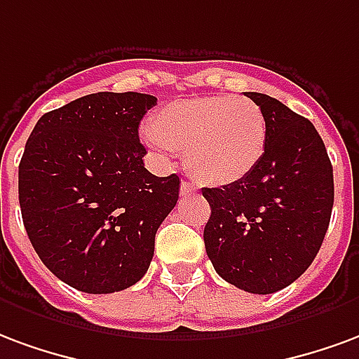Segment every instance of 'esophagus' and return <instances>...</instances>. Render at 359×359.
<instances>
[{"label":"esophagus","instance_id":"esophagus-1","mask_svg":"<svg viewBox=\"0 0 359 359\" xmlns=\"http://www.w3.org/2000/svg\"><path fill=\"white\" fill-rule=\"evenodd\" d=\"M193 191H195V187H193V183L185 182V180H183L182 187H180V193H182V195H189V193H193Z\"/></svg>","mask_w":359,"mask_h":359}]
</instances>
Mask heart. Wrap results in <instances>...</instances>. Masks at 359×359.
<instances>
[{"mask_svg": "<svg viewBox=\"0 0 359 359\" xmlns=\"http://www.w3.org/2000/svg\"><path fill=\"white\" fill-rule=\"evenodd\" d=\"M154 153L170 156L182 149L185 168L198 183L224 187L260 164L268 145L262 109L245 97L208 95L162 107L143 130Z\"/></svg>", "mask_w": 359, "mask_h": 359, "instance_id": "obj_1", "label": "heart"}]
</instances>
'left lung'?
I'll return each mask as SVG.
<instances>
[{"mask_svg":"<svg viewBox=\"0 0 359 359\" xmlns=\"http://www.w3.org/2000/svg\"><path fill=\"white\" fill-rule=\"evenodd\" d=\"M245 95L262 109L268 145L245 180L203 189L212 210L205 247L227 283L271 294L297 281L321 248L333 210V166L310 120L273 97Z\"/></svg>","mask_w":359,"mask_h":359,"instance_id":"obj_1","label":"left lung"}]
</instances>
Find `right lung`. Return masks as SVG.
<instances>
[{
  "mask_svg": "<svg viewBox=\"0 0 359 359\" xmlns=\"http://www.w3.org/2000/svg\"><path fill=\"white\" fill-rule=\"evenodd\" d=\"M156 97L99 91L46 112L18 164V203L46 268L70 287L109 294L147 273L154 235L180 177L153 176L140 122Z\"/></svg>",
  "mask_w": 359,
  "mask_h": 359,
  "instance_id": "add662e5",
  "label": "right lung"
}]
</instances>
